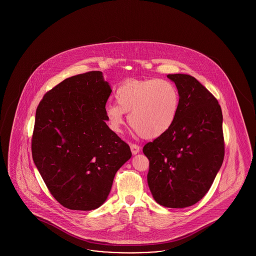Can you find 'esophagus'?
<instances>
[{
  "label": "esophagus",
  "mask_w": 256,
  "mask_h": 256,
  "mask_svg": "<svg viewBox=\"0 0 256 256\" xmlns=\"http://www.w3.org/2000/svg\"><path fill=\"white\" fill-rule=\"evenodd\" d=\"M130 150H132V154L135 156V154H137L140 152V146H137L136 144H132V145H130Z\"/></svg>",
  "instance_id": "esophagus-1"
}]
</instances>
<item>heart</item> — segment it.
I'll list each match as a JSON object with an SVG mask.
<instances>
[{
  "label": "heart",
  "mask_w": 256,
  "mask_h": 256,
  "mask_svg": "<svg viewBox=\"0 0 256 256\" xmlns=\"http://www.w3.org/2000/svg\"><path fill=\"white\" fill-rule=\"evenodd\" d=\"M116 104L106 106V117L115 134H122L124 114L128 122L144 138L152 139L167 132L176 119L180 94L176 86L167 80H132L118 87Z\"/></svg>",
  "instance_id": "heart-1"
}]
</instances>
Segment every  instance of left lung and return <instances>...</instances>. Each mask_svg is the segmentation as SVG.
<instances>
[{"label": "left lung", "mask_w": 256, "mask_h": 256, "mask_svg": "<svg viewBox=\"0 0 256 256\" xmlns=\"http://www.w3.org/2000/svg\"><path fill=\"white\" fill-rule=\"evenodd\" d=\"M180 94L176 119L170 130L146 144L148 184L160 206H191L214 182L224 156L222 114L218 100L194 76L168 74Z\"/></svg>", "instance_id": "obj_1"}]
</instances>
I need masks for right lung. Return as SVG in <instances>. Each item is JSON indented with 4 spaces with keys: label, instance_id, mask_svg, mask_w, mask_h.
I'll use <instances>...</instances> for the list:
<instances>
[{
    "label": "right lung",
    "instance_id": "obj_1",
    "mask_svg": "<svg viewBox=\"0 0 256 256\" xmlns=\"http://www.w3.org/2000/svg\"><path fill=\"white\" fill-rule=\"evenodd\" d=\"M111 91L102 73L92 71L64 80L37 106L32 158L50 194L68 209L100 206L115 174L132 158L106 124Z\"/></svg>",
    "mask_w": 256,
    "mask_h": 256
}]
</instances>
